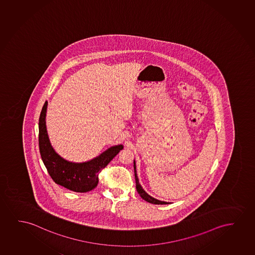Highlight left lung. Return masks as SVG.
I'll return each mask as SVG.
<instances>
[{
  "label": "left lung",
  "mask_w": 255,
  "mask_h": 255,
  "mask_svg": "<svg viewBox=\"0 0 255 255\" xmlns=\"http://www.w3.org/2000/svg\"><path fill=\"white\" fill-rule=\"evenodd\" d=\"M134 173H135L136 191H137L138 194H139L140 197H141L142 199H144L147 202L151 203V204H154V205H166V204H169L168 202H164V201H161V200H158V199H154L153 197L149 195V194H148L147 192H145V191L142 188V186H141V185L139 184V181H138L137 175H136V162H135V160H134Z\"/></svg>",
  "instance_id": "8db88e82"
}]
</instances>
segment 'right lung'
Instances as JSON below:
<instances>
[{
	"mask_svg": "<svg viewBox=\"0 0 255 255\" xmlns=\"http://www.w3.org/2000/svg\"><path fill=\"white\" fill-rule=\"evenodd\" d=\"M48 102H45L39 118V150L42 162L49 176L57 185L70 191L87 192L97 187L99 172L113 159L122 144L109 148L98 157L84 163H73L60 157L49 142L46 128V112Z\"/></svg>",
	"mask_w": 255,
	"mask_h": 255,
	"instance_id": "add662e5",
	"label": "right lung"
}]
</instances>
